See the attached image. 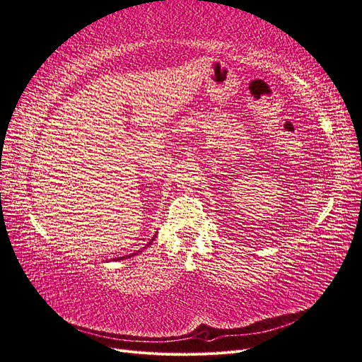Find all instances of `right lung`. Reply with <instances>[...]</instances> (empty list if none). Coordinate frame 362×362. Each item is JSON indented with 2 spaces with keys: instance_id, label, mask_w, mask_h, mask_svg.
Returning <instances> with one entry per match:
<instances>
[{
  "instance_id": "add662e5",
  "label": "right lung",
  "mask_w": 362,
  "mask_h": 362,
  "mask_svg": "<svg viewBox=\"0 0 362 362\" xmlns=\"http://www.w3.org/2000/svg\"><path fill=\"white\" fill-rule=\"evenodd\" d=\"M155 237H156V234H155V235H153V237H152V238H151V242H149V243H147V245H146V246H149V245H151V243H152V242H153V240H155ZM143 249H146V247H143ZM139 252H140V250H139ZM132 255H134V253H132ZM129 257H131V255H129ZM122 258H124V257H122Z\"/></svg>"
}]
</instances>
